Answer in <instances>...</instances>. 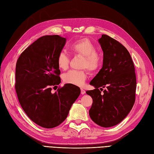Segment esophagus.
<instances>
[{
    "label": "esophagus",
    "instance_id": "1",
    "mask_svg": "<svg viewBox=\"0 0 154 154\" xmlns=\"http://www.w3.org/2000/svg\"><path fill=\"white\" fill-rule=\"evenodd\" d=\"M85 92H85V90L84 89H82V88L81 89V94H82V95H83V94H85Z\"/></svg>",
    "mask_w": 154,
    "mask_h": 154
}]
</instances>
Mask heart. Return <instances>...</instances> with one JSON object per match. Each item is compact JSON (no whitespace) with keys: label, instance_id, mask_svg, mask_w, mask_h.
<instances>
[{"label":"heart","instance_id":"b5f03b06","mask_svg":"<svg viewBox=\"0 0 154 154\" xmlns=\"http://www.w3.org/2000/svg\"><path fill=\"white\" fill-rule=\"evenodd\" d=\"M69 49L75 54L84 57L82 68H86L94 72L100 68L102 62V56L96 49V45L87 38H82L73 42L69 45ZM57 64L59 68L65 70L68 68L69 58L65 53L60 52L57 58ZM87 78L85 71L71 70L63 75V81L66 84L81 86Z\"/></svg>","mask_w":154,"mask_h":154}]
</instances>
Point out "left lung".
<instances>
[{
  "label": "left lung",
  "mask_w": 154,
  "mask_h": 154,
  "mask_svg": "<svg viewBox=\"0 0 154 154\" xmlns=\"http://www.w3.org/2000/svg\"><path fill=\"white\" fill-rule=\"evenodd\" d=\"M98 42L103 53V66L90 82L95 89L86 93L93 100L89 110L91 119L101 127L110 128L131 111L135 101L136 75L131 55L123 45L105 34Z\"/></svg>",
  "instance_id": "1"
}]
</instances>
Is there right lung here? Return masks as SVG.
Returning a JSON list of instances; mask_svg holds the SVG:
<instances>
[{
	"label": "right lung",
	"instance_id": "obj_1",
	"mask_svg": "<svg viewBox=\"0 0 154 154\" xmlns=\"http://www.w3.org/2000/svg\"><path fill=\"white\" fill-rule=\"evenodd\" d=\"M66 42L58 35L42 36L17 61L15 87L19 103L31 120L44 128L62 123L81 94L79 87L69 84L51 92V88L61 82L57 58Z\"/></svg>",
	"mask_w": 154,
	"mask_h": 154
}]
</instances>
